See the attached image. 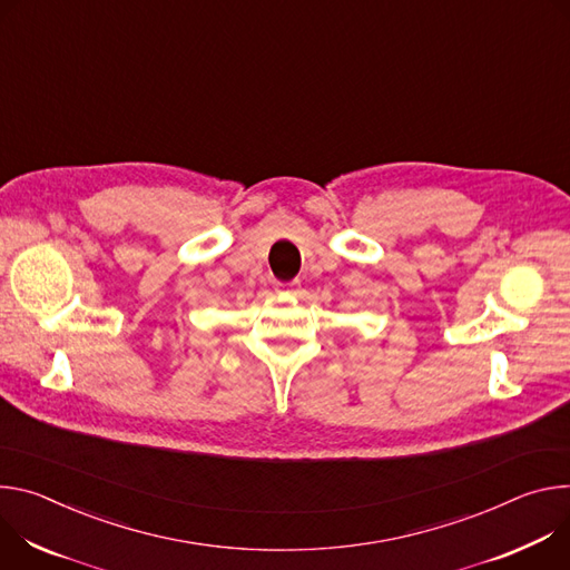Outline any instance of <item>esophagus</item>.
Listing matches in <instances>:
<instances>
[{
	"mask_svg": "<svg viewBox=\"0 0 570 570\" xmlns=\"http://www.w3.org/2000/svg\"><path fill=\"white\" fill-rule=\"evenodd\" d=\"M283 289H287L289 294H298L301 292V281H292V283H287V285H281Z\"/></svg>",
	"mask_w": 570,
	"mask_h": 570,
	"instance_id": "esophagus-1",
	"label": "esophagus"
}]
</instances>
